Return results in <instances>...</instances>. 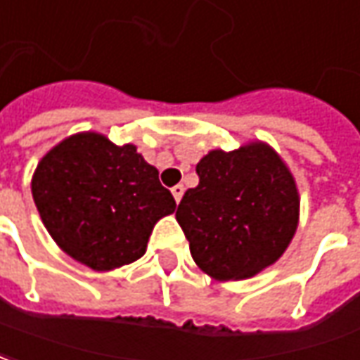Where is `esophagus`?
Masks as SVG:
<instances>
[{
  "instance_id": "1",
  "label": "esophagus",
  "mask_w": 360,
  "mask_h": 360,
  "mask_svg": "<svg viewBox=\"0 0 360 360\" xmlns=\"http://www.w3.org/2000/svg\"><path fill=\"white\" fill-rule=\"evenodd\" d=\"M172 195H174L176 203H180V200H182V195H184V186L178 184L172 188Z\"/></svg>"
}]
</instances>
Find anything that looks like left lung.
Returning <instances> with one entry per match:
<instances>
[{"label": "left lung", "mask_w": 360, "mask_h": 360, "mask_svg": "<svg viewBox=\"0 0 360 360\" xmlns=\"http://www.w3.org/2000/svg\"><path fill=\"white\" fill-rule=\"evenodd\" d=\"M176 221L193 262L217 281L250 279L289 248L300 215L295 176L274 147L250 141L213 149L198 162Z\"/></svg>", "instance_id": "1"}]
</instances>
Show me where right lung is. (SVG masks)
Masks as SVG:
<instances>
[{
	"label": "right lung",
	"mask_w": 360,
	"mask_h": 360,
	"mask_svg": "<svg viewBox=\"0 0 360 360\" xmlns=\"http://www.w3.org/2000/svg\"><path fill=\"white\" fill-rule=\"evenodd\" d=\"M32 200L53 242L94 271L143 256L153 229L176 201L131 143L103 134L70 135L40 159Z\"/></svg>",
	"instance_id": "obj_1"
}]
</instances>
